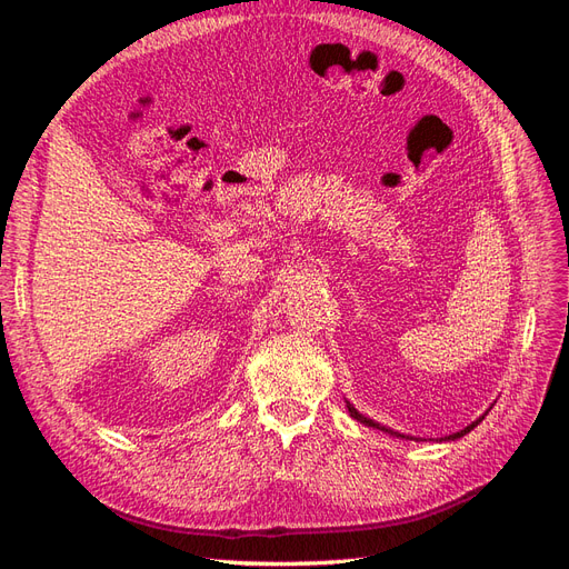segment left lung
Returning <instances> with one entry per match:
<instances>
[{"label":"left lung","instance_id":"8db88e82","mask_svg":"<svg viewBox=\"0 0 569 569\" xmlns=\"http://www.w3.org/2000/svg\"><path fill=\"white\" fill-rule=\"evenodd\" d=\"M347 408H349V412H351V418L353 420H358V422H363V425H368V427H372V429H382V432H387V435H391V437H401V439H408L406 435H399V432H393V429H387V427H382L380 422H375V420H370V418H366L363 416V412H358L356 408H353V403H349L347 401ZM485 416H487V412H485ZM485 416H481V418H485ZM481 418L479 420H475L472 425H468V427H465V429H460V432H456V435H449V437H446L443 441H456V439H460V437H465V435H468L470 432V429H475L479 422H481ZM412 439V437H410Z\"/></svg>","mask_w":569,"mask_h":569}]
</instances>
